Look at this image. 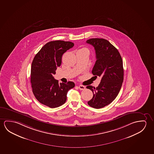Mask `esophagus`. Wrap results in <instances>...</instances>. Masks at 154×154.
<instances>
[{
    "label": "esophagus",
    "instance_id": "obj_1",
    "mask_svg": "<svg viewBox=\"0 0 154 154\" xmlns=\"http://www.w3.org/2000/svg\"><path fill=\"white\" fill-rule=\"evenodd\" d=\"M79 89L80 90H85V85H79Z\"/></svg>",
    "mask_w": 154,
    "mask_h": 154
}]
</instances>
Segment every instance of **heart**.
<instances>
[{"mask_svg": "<svg viewBox=\"0 0 154 154\" xmlns=\"http://www.w3.org/2000/svg\"><path fill=\"white\" fill-rule=\"evenodd\" d=\"M81 50H87V51H88V49H86V48H83V49H81Z\"/></svg>", "mask_w": 154, "mask_h": 154, "instance_id": "b5f03b06", "label": "heart"}]
</instances>
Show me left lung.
Listing matches in <instances>:
<instances>
[{
	"mask_svg": "<svg viewBox=\"0 0 154 154\" xmlns=\"http://www.w3.org/2000/svg\"><path fill=\"white\" fill-rule=\"evenodd\" d=\"M86 43L93 45L95 50L96 61L92 73L102 78L96 88L87 86L94 94L88 104L100 109L112 102L119 93L124 80L122 58L117 49L106 39L91 38Z\"/></svg>",
	"mask_w": 154,
	"mask_h": 154,
	"instance_id": "8db88e82",
	"label": "left lung"
}]
</instances>
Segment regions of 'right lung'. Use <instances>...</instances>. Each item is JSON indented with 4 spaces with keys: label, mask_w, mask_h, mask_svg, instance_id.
<instances>
[{
    "label": "right lung",
    "mask_w": 154,
    "mask_h": 154,
    "mask_svg": "<svg viewBox=\"0 0 154 154\" xmlns=\"http://www.w3.org/2000/svg\"><path fill=\"white\" fill-rule=\"evenodd\" d=\"M74 45L71 42H49L35 56L30 81L35 97L43 105L51 108L61 106L66 101L68 91L74 87L73 82L59 83L53 76L61 65L62 56Z\"/></svg>",
    "instance_id": "add662e5"
}]
</instances>
